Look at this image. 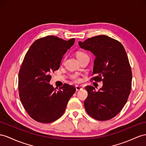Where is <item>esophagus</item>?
I'll list each match as a JSON object with an SVG mask.
<instances>
[{
    "label": "esophagus",
    "instance_id": "obj_1",
    "mask_svg": "<svg viewBox=\"0 0 146 146\" xmlns=\"http://www.w3.org/2000/svg\"><path fill=\"white\" fill-rule=\"evenodd\" d=\"M83 89V88L82 87V86H76V90L77 91H81V90H82V89Z\"/></svg>",
    "mask_w": 146,
    "mask_h": 146
}]
</instances>
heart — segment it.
Segmentation results:
<instances>
[{"label":"heart","instance_id":"obj_1","mask_svg":"<svg viewBox=\"0 0 146 146\" xmlns=\"http://www.w3.org/2000/svg\"><path fill=\"white\" fill-rule=\"evenodd\" d=\"M84 55H85V54L84 53H83V52H78L76 54V57H77V58H79L80 57H81V56ZM72 78L75 82H80V78L78 76V75H73L72 76Z\"/></svg>","mask_w":146,"mask_h":146}]
</instances>
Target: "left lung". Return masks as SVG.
<instances>
[{
	"label": "left lung",
	"mask_w": 146,
	"mask_h": 146,
	"mask_svg": "<svg viewBox=\"0 0 146 146\" xmlns=\"http://www.w3.org/2000/svg\"><path fill=\"white\" fill-rule=\"evenodd\" d=\"M81 48L95 55L92 78L102 81L98 91L91 86H86L88 98L84 106L89 115L105 121L115 117L125 106L131 88L132 72L124 47L119 41L100 35L80 41Z\"/></svg>",
	"instance_id": "obj_1"
}]
</instances>
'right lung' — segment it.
Masks as SVG:
<instances>
[{
    "instance_id": "1",
    "label": "right lung",
    "mask_w": 146,
    "mask_h": 146,
    "mask_svg": "<svg viewBox=\"0 0 146 146\" xmlns=\"http://www.w3.org/2000/svg\"><path fill=\"white\" fill-rule=\"evenodd\" d=\"M74 41L73 38L65 40L48 36L36 40L25 55L19 72V95L25 110L37 121L57 120L76 91L73 86L68 84L57 91L49 83L50 73L59 68L63 55Z\"/></svg>"
}]
</instances>
